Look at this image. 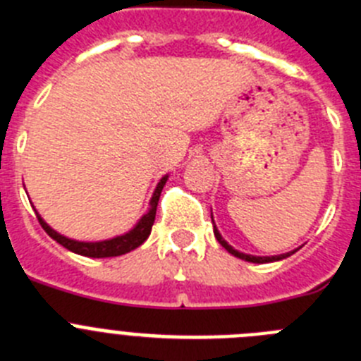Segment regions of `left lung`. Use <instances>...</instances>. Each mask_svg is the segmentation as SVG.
I'll use <instances>...</instances> for the list:
<instances>
[{"label":"left lung","instance_id":"obj_1","mask_svg":"<svg viewBox=\"0 0 361 361\" xmlns=\"http://www.w3.org/2000/svg\"><path fill=\"white\" fill-rule=\"evenodd\" d=\"M212 220H213V216H212ZM213 233H215V238L216 240H219V244L222 245V247H226V250L229 251V253L231 255H235V257L237 258H242V260H245V262H253V264H266V262H276V260H282V258H288L289 255H293L295 253V251H291V253H283V255H276V257H253V255H244V253H240V251H237V250H233L231 245L228 244V242L224 240V238L220 237V233H219V229L215 228V226H213Z\"/></svg>","mask_w":361,"mask_h":361}]
</instances>
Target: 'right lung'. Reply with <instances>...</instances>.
<instances>
[{"mask_svg": "<svg viewBox=\"0 0 361 361\" xmlns=\"http://www.w3.org/2000/svg\"><path fill=\"white\" fill-rule=\"evenodd\" d=\"M166 178L162 177L161 183L157 184L155 191H153V197L149 200V209L145 216H142L139 222H137L135 228L132 231H128L126 235H121V237L110 238V240H103V242H79V240H72V238H66L63 235H59L57 231H54L47 222L39 216V213H36L37 220H39L41 228L44 231L49 233L50 237L54 238L56 242L70 250L72 253L82 255V257H90V258H106V257H119V255L130 253L132 250L139 247L146 238L149 237V233H152V226L153 220H155V213H157V204L159 199H161V191L166 184Z\"/></svg>", "mask_w": 361, "mask_h": 361, "instance_id": "add662e5", "label": "right lung"}]
</instances>
